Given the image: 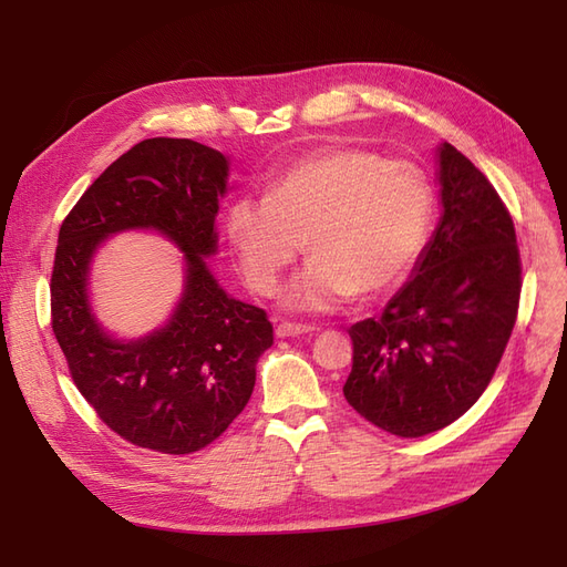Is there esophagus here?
Segmentation results:
<instances>
[{
	"instance_id": "34e87169",
	"label": "esophagus",
	"mask_w": 567,
	"mask_h": 567,
	"mask_svg": "<svg viewBox=\"0 0 567 567\" xmlns=\"http://www.w3.org/2000/svg\"><path fill=\"white\" fill-rule=\"evenodd\" d=\"M317 331V326L312 323H296V321H281L277 326V336L288 338V336H300V333H312Z\"/></svg>"
}]
</instances>
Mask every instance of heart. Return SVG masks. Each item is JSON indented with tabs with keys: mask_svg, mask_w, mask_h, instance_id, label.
<instances>
[{
	"mask_svg": "<svg viewBox=\"0 0 567 567\" xmlns=\"http://www.w3.org/2000/svg\"><path fill=\"white\" fill-rule=\"evenodd\" d=\"M433 213V184L416 163L329 146L286 165L265 198L234 200L227 238L262 298L277 296L307 241L312 260L284 302L329 312L354 293L373 298L398 286L425 248Z\"/></svg>",
	"mask_w": 567,
	"mask_h": 567,
	"instance_id": "obj_1",
	"label": "heart"
}]
</instances>
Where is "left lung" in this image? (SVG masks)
<instances>
[{
  "mask_svg": "<svg viewBox=\"0 0 567 567\" xmlns=\"http://www.w3.org/2000/svg\"><path fill=\"white\" fill-rule=\"evenodd\" d=\"M440 184L442 219L414 277L379 319L350 329L342 394L359 416L400 437H423L466 414L518 319L523 265L506 203L447 142Z\"/></svg>",
  "mask_w": 567,
  "mask_h": 567,
  "instance_id": "left-lung-1",
  "label": "left lung"
}]
</instances>
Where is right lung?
<instances>
[{"label": "right lung", "mask_w": 567, "mask_h": 567, "mask_svg": "<svg viewBox=\"0 0 567 567\" xmlns=\"http://www.w3.org/2000/svg\"><path fill=\"white\" fill-rule=\"evenodd\" d=\"M227 158L192 140H144L106 167L65 215L51 269V329L71 379L113 433L169 456L200 452L248 404L255 364L274 342L267 312L229 298L205 257ZM151 226L187 252V288L165 330L134 343L101 332L86 271L101 237Z\"/></svg>", "instance_id": "right-lung-1"}]
</instances>
